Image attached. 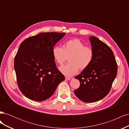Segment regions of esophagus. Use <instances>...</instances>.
<instances>
[{"label": "esophagus", "mask_w": 129, "mask_h": 129, "mask_svg": "<svg viewBox=\"0 0 129 129\" xmlns=\"http://www.w3.org/2000/svg\"><path fill=\"white\" fill-rule=\"evenodd\" d=\"M66 80H69V81H71L73 80V78L72 77H65Z\"/></svg>", "instance_id": "obj_1"}]
</instances>
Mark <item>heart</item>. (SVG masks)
Listing matches in <instances>:
<instances>
[{
    "mask_svg": "<svg viewBox=\"0 0 129 129\" xmlns=\"http://www.w3.org/2000/svg\"><path fill=\"white\" fill-rule=\"evenodd\" d=\"M54 60L58 64H62L69 57V63L62 66L60 72L67 76L75 75L79 68L84 70L91 64L93 57L92 48L85 46L83 42L78 39H73L66 41L63 48L58 46H54L52 50Z\"/></svg>",
    "mask_w": 129,
    "mask_h": 129,
    "instance_id": "heart-1",
    "label": "heart"
}]
</instances>
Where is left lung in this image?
<instances>
[{
	"label": "left lung",
	"instance_id": "left-lung-1",
	"mask_svg": "<svg viewBox=\"0 0 129 129\" xmlns=\"http://www.w3.org/2000/svg\"><path fill=\"white\" fill-rule=\"evenodd\" d=\"M89 39L93 52V60L88 68L75 76L80 85L74 93L83 102L92 103L102 100L110 91L117 65L114 53L107 45L95 37Z\"/></svg>",
	"mask_w": 129,
	"mask_h": 129
}]
</instances>
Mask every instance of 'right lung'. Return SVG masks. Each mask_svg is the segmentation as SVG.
Segmentation results:
<instances>
[{"label": "right lung", "instance_id": "1", "mask_svg": "<svg viewBox=\"0 0 129 129\" xmlns=\"http://www.w3.org/2000/svg\"><path fill=\"white\" fill-rule=\"evenodd\" d=\"M65 33H41L26 39L14 58L18 87L27 98L43 101L51 96L64 76L58 71L52 50Z\"/></svg>", "mask_w": 129, "mask_h": 129}]
</instances>
